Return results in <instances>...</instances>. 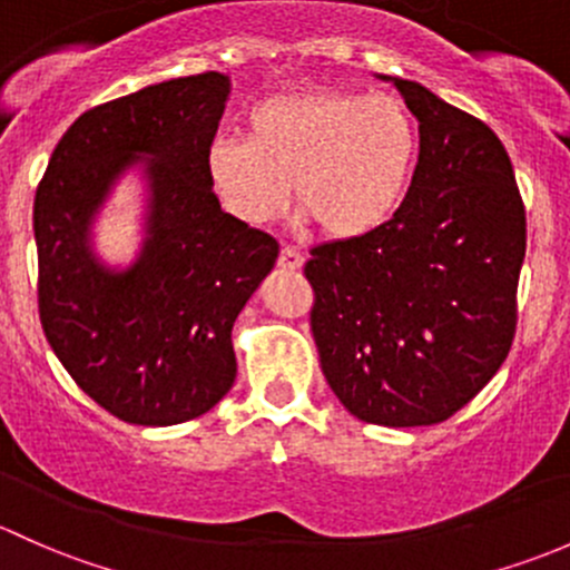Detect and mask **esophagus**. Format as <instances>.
<instances>
[{"mask_svg": "<svg viewBox=\"0 0 570 570\" xmlns=\"http://www.w3.org/2000/svg\"><path fill=\"white\" fill-rule=\"evenodd\" d=\"M302 263H304V257L296 246H283V249H279V266L283 268L296 272V268H302Z\"/></svg>", "mask_w": 570, "mask_h": 570, "instance_id": "obj_1", "label": "esophagus"}]
</instances>
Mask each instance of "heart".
Returning <instances> with one entry per match:
<instances>
[{
	"label": "heart",
	"mask_w": 570,
	"mask_h": 570,
	"mask_svg": "<svg viewBox=\"0 0 570 570\" xmlns=\"http://www.w3.org/2000/svg\"><path fill=\"white\" fill-rule=\"evenodd\" d=\"M420 134L406 104L386 92L313 90L257 101L246 139L205 154L208 184L227 214L268 225L287 197L315 230L351 242L379 230L406 197Z\"/></svg>",
	"instance_id": "heart-1"
}]
</instances>
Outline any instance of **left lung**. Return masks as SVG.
I'll use <instances>...</instances> for the list:
<instances>
[{
    "instance_id": "left-lung-1",
    "label": "left lung",
    "mask_w": 570,
    "mask_h": 570,
    "mask_svg": "<svg viewBox=\"0 0 570 570\" xmlns=\"http://www.w3.org/2000/svg\"><path fill=\"white\" fill-rule=\"evenodd\" d=\"M392 81L420 120L412 186L379 230L313 246L304 277L340 403L362 422L414 428L453 416L502 367L527 216L500 137L416 81Z\"/></svg>"
}]
</instances>
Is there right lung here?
I'll use <instances>...</instances> for the list:
<instances>
[{
	"label": "right lung",
	"mask_w": 570,
	"mask_h": 570,
	"mask_svg": "<svg viewBox=\"0 0 570 570\" xmlns=\"http://www.w3.org/2000/svg\"><path fill=\"white\" fill-rule=\"evenodd\" d=\"M230 79L184 76L85 111L35 191L38 309L70 379L117 420L178 425L236 381L233 324L279 244L225 214L205 173ZM149 180L140 257L111 273L89 227L126 168Z\"/></svg>",
	"instance_id": "add662e5"
}]
</instances>
